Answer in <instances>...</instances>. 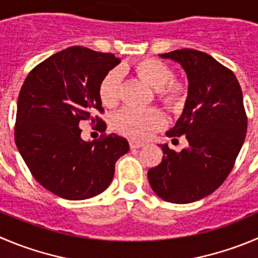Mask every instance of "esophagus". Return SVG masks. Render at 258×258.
I'll return each mask as SVG.
<instances>
[{
    "instance_id": "esophagus-1",
    "label": "esophagus",
    "mask_w": 258,
    "mask_h": 258,
    "mask_svg": "<svg viewBox=\"0 0 258 258\" xmlns=\"http://www.w3.org/2000/svg\"><path fill=\"white\" fill-rule=\"evenodd\" d=\"M129 146H131L132 149H137V148H142V147H144V143H141V142H137V141H131L129 142Z\"/></svg>"
}]
</instances>
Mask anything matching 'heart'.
I'll list each match as a JSON object with an SVG mask.
<instances>
[{"label":"heart","mask_w":258,"mask_h":258,"mask_svg":"<svg viewBox=\"0 0 258 258\" xmlns=\"http://www.w3.org/2000/svg\"><path fill=\"white\" fill-rule=\"evenodd\" d=\"M129 70L143 82L154 88L156 99L168 110H176L183 104L186 87L182 82L173 80V71L168 64L156 58H143L129 64ZM121 76L117 70L105 73L99 82L97 94L101 104L106 107H115L119 102ZM164 125V117L154 107L149 109H122L115 115L112 126L117 133L144 141Z\"/></svg>","instance_id":"1"}]
</instances>
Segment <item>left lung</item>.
Here are the masks:
<instances>
[{"label":"left lung","mask_w":258,"mask_h":258,"mask_svg":"<svg viewBox=\"0 0 258 258\" xmlns=\"http://www.w3.org/2000/svg\"><path fill=\"white\" fill-rule=\"evenodd\" d=\"M182 66L188 95L182 115L166 136L187 147L163 144L158 166L148 171L154 192L168 203L187 204L214 192L232 171L246 138L247 115L234 73L212 55L194 49L159 54Z\"/></svg>","instance_id":"left-lung-1"}]
</instances>
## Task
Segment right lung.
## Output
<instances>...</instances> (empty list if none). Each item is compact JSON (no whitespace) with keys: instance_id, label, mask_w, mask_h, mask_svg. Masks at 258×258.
Masks as SVG:
<instances>
[{"instance_id":"add662e5","label":"right lung","mask_w":258,"mask_h":258,"mask_svg":"<svg viewBox=\"0 0 258 258\" xmlns=\"http://www.w3.org/2000/svg\"><path fill=\"white\" fill-rule=\"evenodd\" d=\"M111 53L71 46L34 67L17 100L15 143L31 175L44 188L67 200H85L109 187L115 162L129 151L127 141L102 134L81 139L80 122L106 124L97 87L119 64ZM105 131V130H104Z\"/></svg>"}]
</instances>
